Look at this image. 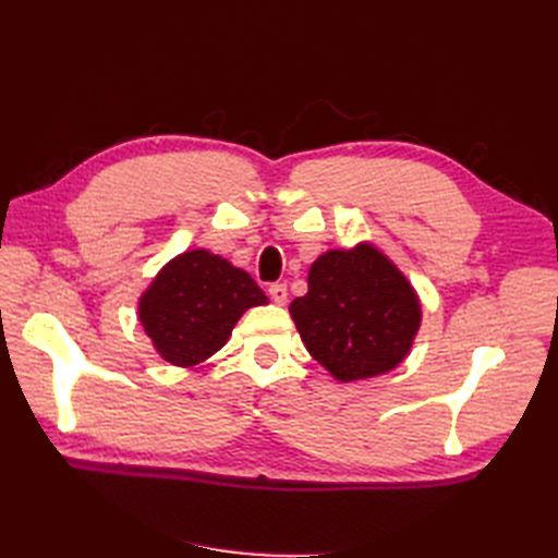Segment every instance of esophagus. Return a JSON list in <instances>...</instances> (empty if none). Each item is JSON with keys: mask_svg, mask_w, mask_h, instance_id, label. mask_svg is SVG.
I'll return each instance as SVG.
<instances>
[{"mask_svg": "<svg viewBox=\"0 0 558 558\" xmlns=\"http://www.w3.org/2000/svg\"><path fill=\"white\" fill-rule=\"evenodd\" d=\"M268 294L276 304H286L288 302V286L286 282H272V286L268 288Z\"/></svg>", "mask_w": 558, "mask_h": 558, "instance_id": "34e87169", "label": "esophagus"}]
</instances>
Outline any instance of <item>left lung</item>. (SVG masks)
Here are the masks:
<instances>
[{
	"mask_svg": "<svg viewBox=\"0 0 558 558\" xmlns=\"http://www.w3.org/2000/svg\"><path fill=\"white\" fill-rule=\"evenodd\" d=\"M290 316L312 357L340 384L393 372L422 326V302L405 272L374 242L328 248L310 268Z\"/></svg>",
	"mask_w": 558,
	"mask_h": 558,
	"instance_id": "1",
	"label": "left lung"
}]
</instances>
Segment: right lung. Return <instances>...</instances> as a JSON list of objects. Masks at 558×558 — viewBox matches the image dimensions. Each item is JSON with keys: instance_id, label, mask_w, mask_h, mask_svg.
Here are the masks:
<instances>
[{"instance_id": "1", "label": "right lung", "mask_w": 558, "mask_h": 558, "mask_svg": "<svg viewBox=\"0 0 558 558\" xmlns=\"http://www.w3.org/2000/svg\"><path fill=\"white\" fill-rule=\"evenodd\" d=\"M260 304H268L266 292L244 268L208 248H189L141 294L138 322L160 357L186 369L213 357L242 314Z\"/></svg>"}]
</instances>
